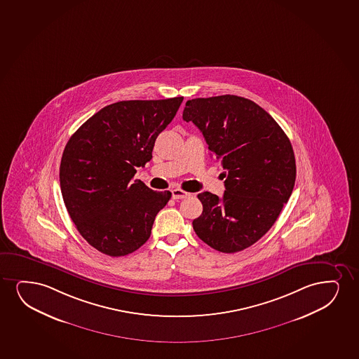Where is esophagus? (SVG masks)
Listing matches in <instances>:
<instances>
[{
    "instance_id": "34e87169",
    "label": "esophagus",
    "mask_w": 359,
    "mask_h": 359,
    "mask_svg": "<svg viewBox=\"0 0 359 359\" xmlns=\"http://www.w3.org/2000/svg\"><path fill=\"white\" fill-rule=\"evenodd\" d=\"M189 196H191L189 193L178 189V188L172 191V199H184V198H188Z\"/></svg>"
}]
</instances>
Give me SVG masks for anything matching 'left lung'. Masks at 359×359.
<instances>
[{
    "instance_id": "obj_1",
    "label": "left lung",
    "mask_w": 359,
    "mask_h": 359,
    "mask_svg": "<svg viewBox=\"0 0 359 359\" xmlns=\"http://www.w3.org/2000/svg\"><path fill=\"white\" fill-rule=\"evenodd\" d=\"M183 120L199 128L228 176L222 198L198 194L196 236L226 254L249 248L271 229L295 186L289 138L266 110L238 95L188 100Z\"/></svg>"
}]
</instances>
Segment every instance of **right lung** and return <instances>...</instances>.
Returning <instances> with one entry per match:
<instances>
[{
	"label": "right lung",
	"instance_id": "1",
	"mask_svg": "<svg viewBox=\"0 0 359 359\" xmlns=\"http://www.w3.org/2000/svg\"><path fill=\"white\" fill-rule=\"evenodd\" d=\"M183 97L123 100L107 105L70 137L60 161V191L83 239L118 257L149 239L170 191L132 181L151 159L155 140L172 121Z\"/></svg>",
	"mask_w": 359,
	"mask_h": 359
}]
</instances>
